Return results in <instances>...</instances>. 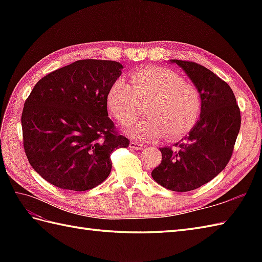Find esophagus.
<instances>
[{"mask_svg": "<svg viewBox=\"0 0 262 262\" xmlns=\"http://www.w3.org/2000/svg\"><path fill=\"white\" fill-rule=\"evenodd\" d=\"M129 147L130 148H133V149H135V151H142V149L145 147L143 145V144H141V143H137V142H130V144H129Z\"/></svg>", "mask_w": 262, "mask_h": 262, "instance_id": "obj_1", "label": "esophagus"}]
</instances>
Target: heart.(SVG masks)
Wrapping results in <instances>:
<instances>
[{
  "instance_id": "obj_1",
  "label": "heart",
  "mask_w": 262,
  "mask_h": 262,
  "mask_svg": "<svg viewBox=\"0 0 262 262\" xmlns=\"http://www.w3.org/2000/svg\"><path fill=\"white\" fill-rule=\"evenodd\" d=\"M132 84L116 80L107 96L109 109L121 124L134 120L149 103L145 120L125 125L135 140L146 142L166 135L177 140L196 126L202 114V97L196 88L188 84L173 71L148 68L130 74Z\"/></svg>"
}]
</instances>
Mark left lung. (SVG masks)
Segmentation results:
<instances>
[{
	"label": "left lung",
	"mask_w": 262,
	"mask_h": 262,
	"mask_svg": "<svg viewBox=\"0 0 262 262\" xmlns=\"http://www.w3.org/2000/svg\"><path fill=\"white\" fill-rule=\"evenodd\" d=\"M170 63L179 66L199 91L202 114L179 148H160L162 161L152 177L169 190L183 192L202 187L224 170L240 132L241 115L232 89L213 72L193 62Z\"/></svg>",
	"instance_id": "obj_1"
}]
</instances>
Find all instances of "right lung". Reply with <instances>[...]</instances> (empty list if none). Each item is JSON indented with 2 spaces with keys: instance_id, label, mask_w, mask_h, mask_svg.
Segmentation results:
<instances>
[{
  "instance_id": "add662e5",
  "label": "right lung",
  "mask_w": 262,
  "mask_h": 262,
  "mask_svg": "<svg viewBox=\"0 0 262 262\" xmlns=\"http://www.w3.org/2000/svg\"><path fill=\"white\" fill-rule=\"evenodd\" d=\"M124 69L115 60H76L43 76L25 102L21 125L28 161L43 179L85 191L107 179L110 155L129 141L115 132L107 96Z\"/></svg>"
}]
</instances>
